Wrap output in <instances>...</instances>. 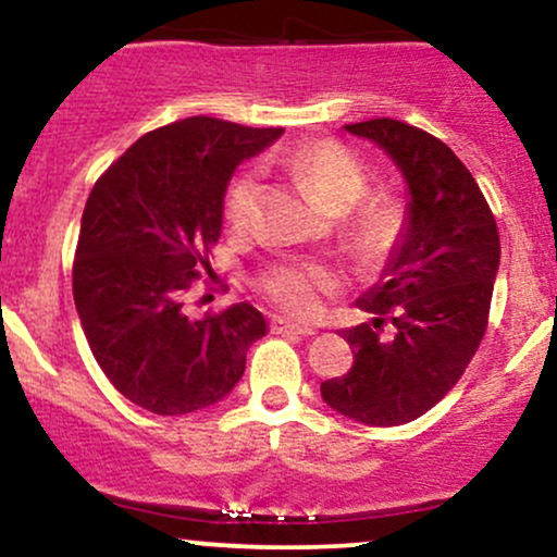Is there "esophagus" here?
<instances>
[{
  "label": "esophagus",
  "instance_id": "1",
  "mask_svg": "<svg viewBox=\"0 0 557 557\" xmlns=\"http://www.w3.org/2000/svg\"><path fill=\"white\" fill-rule=\"evenodd\" d=\"M272 332L274 335H293V337H311L314 335V327H300V324L287 322L283 317L272 319Z\"/></svg>",
  "mask_w": 557,
  "mask_h": 557
}]
</instances>
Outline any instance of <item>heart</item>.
<instances>
[{"instance_id":"1","label":"heart","mask_w":557,"mask_h":557,"mask_svg":"<svg viewBox=\"0 0 557 557\" xmlns=\"http://www.w3.org/2000/svg\"><path fill=\"white\" fill-rule=\"evenodd\" d=\"M285 164L332 214H343L351 209L345 220V240L361 259L387 257L403 240L408 230L406 203L395 196L363 198L369 194L372 177H369L367 164L341 140H309L290 151ZM259 190L261 183L257 170H243L230 181L225 198H222V214L230 227L243 230L251 225ZM257 285L261 296L277 306L283 314L311 319L322 309L324 296L335 293L337 280L319 261L290 259L261 272Z\"/></svg>"}]
</instances>
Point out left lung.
I'll use <instances>...</instances> for the list:
<instances>
[{
	"label": "left lung",
	"instance_id": "8db88e82",
	"mask_svg": "<svg viewBox=\"0 0 557 557\" xmlns=\"http://www.w3.org/2000/svg\"><path fill=\"white\" fill-rule=\"evenodd\" d=\"M345 131L398 162L411 203L385 283L359 298L374 322L343 332L354 367L322 382V398L361 424L398 426L443 400L482 345L500 233L474 175L432 133L393 117Z\"/></svg>",
	"mask_w": 557,
	"mask_h": 557
}]
</instances>
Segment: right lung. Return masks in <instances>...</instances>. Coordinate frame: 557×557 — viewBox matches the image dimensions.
Instances as JSON below:
<instances>
[{
  "mask_svg": "<svg viewBox=\"0 0 557 557\" xmlns=\"http://www.w3.org/2000/svg\"><path fill=\"white\" fill-rule=\"evenodd\" d=\"M280 133L207 114L177 120L140 136L91 188L73 259L75 309L101 372L146 411L181 417L222 400L264 337L251 304L188 319L185 296L216 283L209 251L233 170Z\"/></svg>",
  "mask_w": 557,
  "mask_h": 557,
  "instance_id": "add662e5",
  "label": "right lung"
}]
</instances>
